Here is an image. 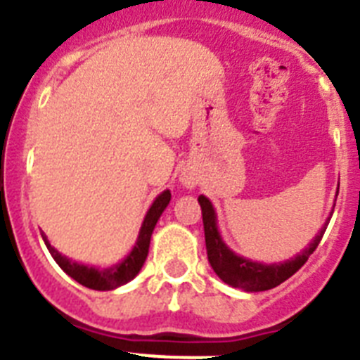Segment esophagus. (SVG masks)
Returning <instances> with one entry per match:
<instances>
[{
    "instance_id": "esophagus-1",
    "label": "esophagus",
    "mask_w": 360,
    "mask_h": 360,
    "mask_svg": "<svg viewBox=\"0 0 360 360\" xmlns=\"http://www.w3.org/2000/svg\"><path fill=\"white\" fill-rule=\"evenodd\" d=\"M182 184L191 189V187H195L196 184H198V178H196L193 173H189V171H184V173H182Z\"/></svg>"
}]
</instances>
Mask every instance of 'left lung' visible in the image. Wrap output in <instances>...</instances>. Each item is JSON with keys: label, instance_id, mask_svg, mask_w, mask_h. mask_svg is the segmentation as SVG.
<instances>
[{"label": "left lung", "instance_id": "8db88e82", "mask_svg": "<svg viewBox=\"0 0 360 360\" xmlns=\"http://www.w3.org/2000/svg\"><path fill=\"white\" fill-rule=\"evenodd\" d=\"M200 207H202L203 218V232H205V247H207V257L212 270L219 279L234 288H243L245 292H263L278 287L283 281H287L290 276H294L301 266L307 263L310 254L317 249L326 224L317 232V236L311 240L307 249L295 257L283 263H272V265H263V263L252 262L247 257H241L232 252L227 245L224 243L218 232L216 224V212L209 198L203 195L198 196Z\"/></svg>", "mask_w": 360, "mask_h": 360}]
</instances>
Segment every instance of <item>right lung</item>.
I'll list each match as a JSON object with an SVG mask.
<instances>
[{"label":"right lung","mask_w":360,"mask_h":360,"mask_svg":"<svg viewBox=\"0 0 360 360\" xmlns=\"http://www.w3.org/2000/svg\"><path fill=\"white\" fill-rule=\"evenodd\" d=\"M171 200L169 189H165L164 193L155 198V202L151 203L148 214H146L144 221H142L141 232H139V238H136V243L133 247L131 252L124 257L122 262L117 263V265L110 266V269H95V266L81 265V263H75L72 259H68L66 256H63L61 252H57L50 245L49 238L44 236V232L41 234L44 240L46 249L50 250V254L53 256V259L57 262V265L65 270L70 278H73L77 283H81L82 287H88L91 290H113L117 287H122L128 281H131L139 272H141L142 265H144L146 257L149 252V241H151L153 229L157 225L158 218L162 216L164 209L167 207V203Z\"/></svg>","instance_id":"right-lung-1"}]
</instances>
